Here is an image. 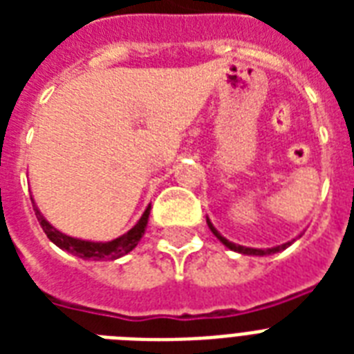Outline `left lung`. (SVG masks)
<instances>
[{"instance_id":"left-lung-1","label":"left lung","mask_w":354,"mask_h":354,"mask_svg":"<svg viewBox=\"0 0 354 354\" xmlns=\"http://www.w3.org/2000/svg\"><path fill=\"white\" fill-rule=\"evenodd\" d=\"M207 226H209V230L213 232V235L218 239V241L224 244L226 248H230V250H233V252H239L242 253V255H259V257H263V255H272V253H277L281 252V250H285V248H288L292 244V242H285V244H281V246H275V248H266V250H259V248H246V246H241V244H235V242H230L226 239V236H222L221 233L216 232V227L211 224V221L207 218Z\"/></svg>"}]
</instances>
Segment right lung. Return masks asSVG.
<instances>
[{
	"mask_svg": "<svg viewBox=\"0 0 354 354\" xmlns=\"http://www.w3.org/2000/svg\"><path fill=\"white\" fill-rule=\"evenodd\" d=\"M32 207H35L36 218L40 222L41 230L46 232L47 239L57 244L60 250H66V252L73 253L80 259H88V261H113V259H119L122 255H127L128 252H132L133 248L138 246V242L141 241V236L145 235V227H147V222H149L150 215V205L145 209V213L141 215V218L138 221V224L128 230L124 235L113 239V241L108 242H91V241H82V239H75V236H69L66 233L58 232L57 227H53L49 222L44 218V215L40 213V209L35 205V200H32Z\"/></svg>",
	"mask_w": 354,
	"mask_h": 354,
	"instance_id": "obj_1",
	"label": "right lung"
}]
</instances>
